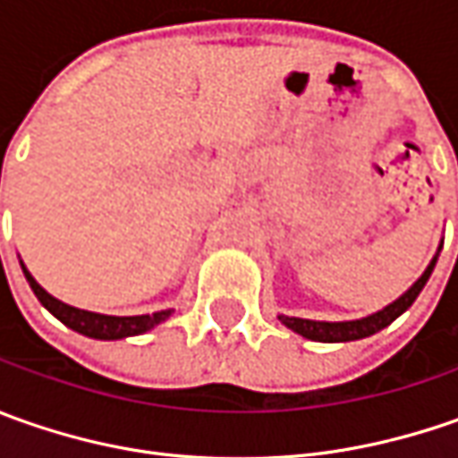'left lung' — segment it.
<instances>
[{"mask_svg": "<svg viewBox=\"0 0 458 458\" xmlns=\"http://www.w3.org/2000/svg\"><path fill=\"white\" fill-rule=\"evenodd\" d=\"M441 247H444V242L438 244V250H436V255H433V259L428 262V267L423 270V275L415 280L413 285L403 293L400 298H395L390 306H385L382 310H377V313H369V316H364V318H354V321H313V318H298V316H285V313H280L277 318H280V324L288 326L291 331L301 334L303 339H310V342L342 344V342L367 339V336H372V334L382 331L385 326L393 324L397 316H403L408 308L413 306L415 298H418L420 291L426 288V283H428V277H431L433 267H436V262H438Z\"/></svg>", "mask_w": 458, "mask_h": 458, "instance_id": "8db88e82", "label": "left lung"}]
</instances>
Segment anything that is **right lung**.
<instances>
[{
    "mask_svg": "<svg viewBox=\"0 0 458 458\" xmlns=\"http://www.w3.org/2000/svg\"><path fill=\"white\" fill-rule=\"evenodd\" d=\"M22 265V273H25L27 283L32 293L38 295V301L43 303L61 324H65L68 328L79 331L89 339H101V342H116V339H127V336H137V334H145L150 331L157 324L167 321L175 310L173 308H165V310H155V313H145V316H106V313H94V310H83V308L68 306L58 301L55 295L45 291L43 285L30 275V270L25 267V262L20 259Z\"/></svg>",
    "mask_w": 458,
    "mask_h": 458,
    "instance_id": "add662e5",
    "label": "right lung"
}]
</instances>
